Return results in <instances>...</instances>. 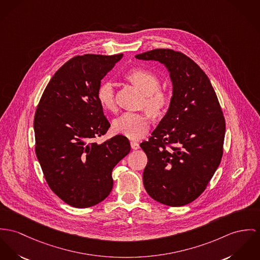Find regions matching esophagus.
I'll return each instance as SVG.
<instances>
[{
	"instance_id": "1",
	"label": "esophagus",
	"mask_w": 260,
	"mask_h": 260,
	"mask_svg": "<svg viewBox=\"0 0 260 260\" xmlns=\"http://www.w3.org/2000/svg\"><path fill=\"white\" fill-rule=\"evenodd\" d=\"M131 146L133 149H139L140 148V143L137 141H131Z\"/></svg>"
}]
</instances>
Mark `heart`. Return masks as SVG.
I'll return each instance as SVG.
<instances>
[{"label":"heart","instance_id":"b5f03b06","mask_svg":"<svg viewBox=\"0 0 260 260\" xmlns=\"http://www.w3.org/2000/svg\"><path fill=\"white\" fill-rule=\"evenodd\" d=\"M126 78L144 94V104L153 114H157L165 107L167 95L159 90V79L151 71L135 68L126 73ZM97 98L106 110H114L115 84L111 80L103 81L97 90ZM150 126V118L146 113H124L114 121V129L131 140H140L145 136Z\"/></svg>","mask_w":260,"mask_h":260}]
</instances>
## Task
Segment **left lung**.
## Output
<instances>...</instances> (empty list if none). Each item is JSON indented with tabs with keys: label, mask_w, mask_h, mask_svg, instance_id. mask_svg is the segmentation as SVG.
Returning <instances> with one entry per match:
<instances>
[{
	"label": "left lung",
	"mask_w": 260,
	"mask_h": 260,
	"mask_svg": "<svg viewBox=\"0 0 260 260\" xmlns=\"http://www.w3.org/2000/svg\"><path fill=\"white\" fill-rule=\"evenodd\" d=\"M136 58L158 61L172 83L167 113L140 143L148 159L143 185L152 199L181 207L200 196L220 165L225 132L220 103L208 76L185 54L153 49Z\"/></svg>",
	"instance_id": "obj_1"
}]
</instances>
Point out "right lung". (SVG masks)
<instances>
[{
  "label": "right lung",
  "instance_id": "1",
  "mask_svg": "<svg viewBox=\"0 0 260 260\" xmlns=\"http://www.w3.org/2000/svg\"><path fill=\"white\" fill-rule=\"evenodd\" d=\"M121 57L85 54L67 61L47 84L36 112V153L45 180L75 208L95 206L109 196L112 171L131 151L129 141L120 135L94 141L111 125L97 90Z\"/></svg>",
  "mask_w": 260,
  "mask_h": 260
}]
</instances>
